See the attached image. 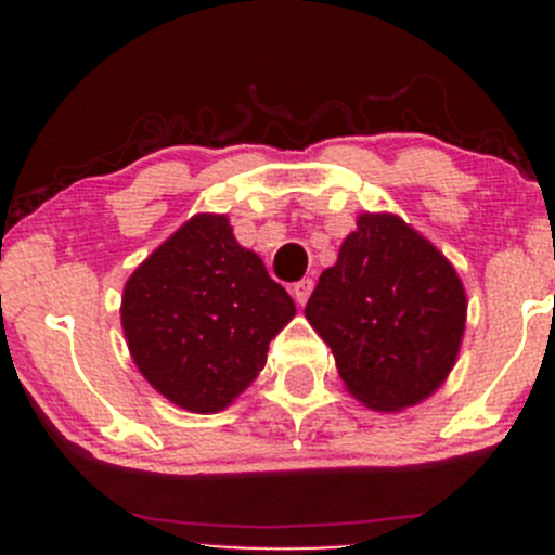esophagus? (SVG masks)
I'll return each instance as SVG.
<instances>
[{
  "mask_svg": "<svg viewBox=\"0 0 555 555\" xmlns=\"http://www.w3.org/2000/svg\"><path fill=\"white\" fill-rule=\"evenodd\" d=\"M311 289H313L311 279H300V282H295V284H293V298H295V304L304 306L306 300H309Z\"/></svg>",
  "mask_w": 555,
  "mask_h": 555,
  "instance_id": "34e87169",
  "label": "esophagus"
}]
</instances>
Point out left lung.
I'll return each mask as SVG.
<instances>
[{
	"instance_id": "8db88e82",
	"label": "left lung",
	"mask_w": 555,
	"mask_h": 555,
	"mask_svg": "<svg viewBox=\"0 0 555 555\" xmlns=\"http://www.w3.org/2000/svg\"><path fill=\"white\" fill-rule=\"evenodd\" d=\"M306 319L330 346L346 391L371 411L418 405L456 365L467 293L456 268L391 211H362L322 271Z\"/></svg>"
}]
</instances>
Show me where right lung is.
<instances>
[{"label":"right lung","mask_w":555,"mask_h":555,"mask_svg":"<svg viewBox=\"0 0 555 555\" xmlns=\"http://www.w3.org/2000/svg\"><path fill=\"white\" fill-rule=\"evenodd\" d=\"M295 304L233 236L201 211L128 276L120 324L144 382L193 413H220L260 376Z\"/></svg>","instance_id":"1"}]
</instances>
